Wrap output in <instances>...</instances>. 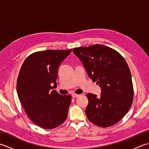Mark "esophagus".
Wrapping results in <instances>:
<instances>
[{
    "label": "esophagus",
    "instance_id": "34e87169",
    "mask_svg": "<svg viewBox=\"0 0 149 149\" xmlns=\"http://www.w3.org/2000/svg\"><path fill=\"white\" fill-rule=\"evenodd\" d=\"M72 97H74V98H77V97H79L80 95L76 94V93H73L72 94Z\"/></svg>",
    "mask_w": 149,
    "mask_h": 149
}]
</instances>
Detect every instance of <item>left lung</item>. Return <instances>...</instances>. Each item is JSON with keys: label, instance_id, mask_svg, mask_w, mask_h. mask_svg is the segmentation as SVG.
<instances>
[{"label": "left lung", "instance_id": "8db88e82", "mask_svg": "<svg viewBox=\"0 0 149 149\" xmlns=\"http://www.w3.org/2000/svg\"><path fill=\"white\" fill-rule=\"evenodd\" d=\"M72 50L102 91L99 97L86 95L87 118L101 127L115 125L127 113L133 101V86L127 62L116 50L100 44Z\"/></svg>", "mask_w": 149, "mask_h": 149}]
</instances>
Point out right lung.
<instances>
[{
	"mask_svg": "<svg viewBox=\"0 0 149 149\" xmlns=\"http://www.w3.org/2000/svg\"><path fill=\"white\" fill-rule=\"evenodd\" d=\"M71 52L46 50L33 53L19 72L18 99L31 121L43 129L58 127L67 117L72 97L61 95L54 88L57 86L59 66Z\"/></svg>",
	"mask_w": 149,
	"mask_h": 149,
	"instance_id": "right-lung-1",
	"label": "right lung"
}]
</instances>
